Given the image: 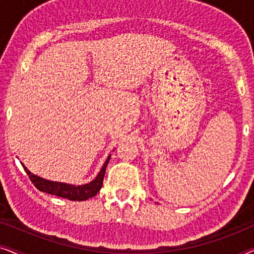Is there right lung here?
Instances as JSON below:
<instances>
[{"label": "right lung", "instance_id": "add662e5", "mask_svg": "<svg viewBox=\"0 0 254 254\" xmlns=\"http://www.w3.org/2000/svg\"><path fill=\"white\" fill-rule=\"evenodd\" d=\"M110 158L111 156H109V158L106 159L105 164H104L102 170H100L99 175L96 177V179L92 180L91 183L86 184V185H83V186H72L64 183L50 182V180L43 179L40 178V177L34 176L33 173H31L24 165L23 168L25 170V172L27 173V176H29V178L31 182H32L33 185L36 186L38 190H41V192L64 197V199H68L71 201H83L95 196L96 194L99 192V190L102 189L104 176H105L106 166H107V163L110 161Z\"/></svg>", "mask_w": 254, "mask_h": 254}]
</instances>
